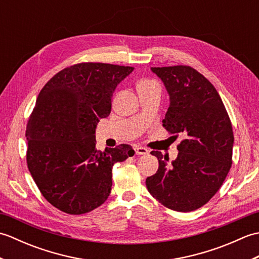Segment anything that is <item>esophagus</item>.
<instances>
[{"label": "esophagus", "instance_id": "esophagus-1", "mask_svg": "<svg viewBox=\"0 0 259 259\" xmlns=\"http://www.w3.org/2000/svg\"><path fill=\"white\" fill-rule=\"evenodd\" d=\"M135 151H136V155H138V156L147 155V153L149 152V151H148L147 148H145V147H139V146L135 147Z\"/></svg>", "mask_w": 259, "mask_h": 259}]
</instances>
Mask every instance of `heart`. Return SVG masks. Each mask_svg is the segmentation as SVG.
Wrapping results in <instances>:
<instances>
[{
	"mask_svg": "<svg viewBox=\"0 0 259 259\" xmlns=\"http://www.w3.org/2000/svg\"><path fill=\"white\" fill-rule=\"evenodd\" d=\"M141 83H146V82H141Z\"/></svg>",
	"mask_w": 259,
	"mask_h": 259,
	"instance_id": "obj_1",
	"label": "heart"
}]
</instances>
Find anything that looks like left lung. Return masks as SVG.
<instances>
[{
    "instance_id": "8db88e82",
    "label": "left lung",
    "mask_w": 259,
    "mask_h": 259,
    "mask_svg": "<svg viewBox=\"0 0 259 259\" xmlns=\"http://www.w3.org/2000/svg\"><path fill=\"white\" fill-rule=\"evenodd\" d=\"M151 71L161 79L169 95L162 125L185 139L177 147V158L169 164V158L151 151L158 158L159 168L146 179L147 188L169 209L196 210L219 190L232 167V122L217 90L197 70L175 65Z\"/></svg>"
}]
</instances>
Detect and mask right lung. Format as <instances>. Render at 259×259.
<instances>
[{"label":"right lung","mask_w":259,"mask_h":259,"mask_svg":"<svg viewBox=\"0 0 259 259\" xmlns=\"http://www.w3.org/2000/svg\"><path fill=\"white\" fill-rule=\"evenodd\" d=\"M133 67L79 63L48 81L26 124V162L43 197L70 214L89 212L107 200L112 167L135 155L120 145L96 148V129L111 112L115 88Z\"/></svg>","instance_id":"1"}]
</instances>
